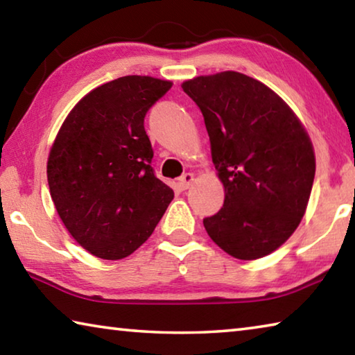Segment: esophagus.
<instances>
[{
    "instance_id": "34e87169",
    "label": "esophagus",
    "mask_w": 355,
    "mask_h": 355,
    "mask_svg": "<svg viewBox=\"0 0 355 355\" xmlns=\"http://www.w3.org/2000/svg\"><path fill=\"white\" fill-rule=\"evenodd\" d=\"M192 182H194V175H192V173H184V175L178 178V188L182 191L188 189Z\"/></svg>"
}]
</instances>
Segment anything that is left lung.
<instances>
[{
	"mask_svg": "<svg viewBox=\"0 0 355 355\" xmlns=\"http://www.w3.org/2000/svg\"><path fill=\"white\" fill-rule=\"evenodd\" d=\"M202 111L224 205L203 219L209 238L239 260L280 248L305 213L315 153L294 112L263 83L238 71L182 84Z\"/></svg>",
	"mask_w": 355,
	"mask_h": 355,
	"instance_id": "left-lung-1",
	"label": "left lung"
}]
</instances>
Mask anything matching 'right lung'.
Masks as SVG:
<instances>
[{
    "instance_id": "add662e5",
    "label": "right lung",
    "mask_w": 355,
    "mask_h": 355,
    "mask_svg": "<svg viewBox=\"0 0 355 355\" xmlns=\"http://www.w3.org/2000/svg\"><path fill=\"white\" fill-rule=\"evenodd\" d=\"M172 87L122 76L89 92L64 120L48 156L51 199L70 235L92 255L120 260L147 241L173 191L156 178L144 128Z\"/></svg>"
}]
</instances>
